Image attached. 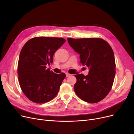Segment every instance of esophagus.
<instances>
[{"label": "esophagus", "instance_id": "34e87169", "mask_svg": "<svg viewBox=\"0 0 134 134\" xmlns=\"http://www.w3.org/2000/svg\"><path fill=\"white\" fill-rule=\"evenodd\" d=\"M66 77H68V76H69L70 75H71V74L68 73H66Z\"/></svg>", "mask_w": 134, "mask_h": 134}]
</instances>
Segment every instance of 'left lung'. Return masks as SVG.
I'll list each match as a JSON object with an SVG mask.
<instances>
[{"label": "left lung", "mask_w": 134, "mask_h": 134, "mask_svg": "<svg viewBox=\"0 0 134 134\" xmlns=\"http://www.w3.org/2000/svg\"><path fill=\"white\" fill-rule=\"evenodd\" d=\"M67 40L70 46L80 54V63L90 69L87 75H75L76 94L87 103L101 101L110 92L114 81L116 63L113 50L100 38H68Z\"/></svg>", "instance_id": "obj_1"}]
</instances>
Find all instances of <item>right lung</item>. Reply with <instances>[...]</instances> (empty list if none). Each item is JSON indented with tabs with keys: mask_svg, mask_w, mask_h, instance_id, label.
<instances>
[{
	"mask_svg": "<svg viewBox=\"0 0 134 134\" xmlns=\"http://www.w3.org/2000/svg\"><path fill=\"white\" fill-rule=\"evenodd\" d=\"M61 37H36L29 41L20 51L17 72L20 87L31 101L42 104L57 95L64 73L56 74L46 65L53 62L55 52L65 43Z\"/></svg>",
	"mask_w": 134,
	"mask_h": 134,
	"instance_id": "add662e5",
	"label": "right lung"
}]
</instances>
